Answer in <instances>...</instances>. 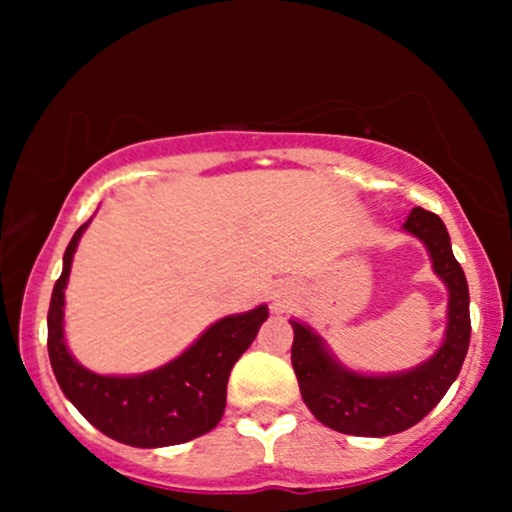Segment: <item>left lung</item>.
I'll use <instances>...</instances> for the list:
<instances>
[{"label":"left lung","mask_w":512,"mask_h":512,"mask_svg":"<svg viewBox=\"0 0 512 512\" xmlns=\"http://www.w3.org/2000/svg\"><path fill=\"white\" fill-rule=\"evenodd\" d=\"M404 228L424 240L433 269L450 289L448 332L431 361L385 378L356 375L332 361L315 332L291 320V366L303 402L317 421L346 436L380 438L419 424L455 383L469 349V289L460 262L452 255L448 228L433 211L421 207L411 209Z\"/></svg>","instance_id":"8db88e82"}]
</instances>
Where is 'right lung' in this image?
Instances as JSON below:
<instances>
[{"instance_id": "right-lung-1", "label": "right lung", "mask_w": 512, "mask_h": 512, "mask_svg": "<svg viewBox=\"0 0 512 512\" xmlns=\"http://www.w3.org/2000/svg\"><path fill=\"white\" fill-rule=\"evenodd\" d=\"M86 223L64 250V269L48 310V354L69 402L98 431L134 448H163L204 436L221 421L228 375L267 320V305L223 317L180 358L137 378H108L81 368L62 334L64 286Z\"/></svg>"}]
</instances>
